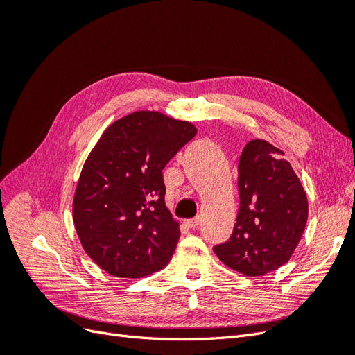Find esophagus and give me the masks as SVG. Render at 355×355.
I'll return each mask as SVG.
<instances>
[{
	"label": "esophagus",
	"mask_w": 355,
	"mask_h": 355,
	"mask_svg": "<svg viewBox=\"0 0 355 355\" xmlns=\"http://www.w3.org/2000/svg\"><path fill=\"white\" fill-rule=\"evenodd\" d=\"M185 223L188 225L189 228H197V227H200V223H201V216L192 218V219H187V220H185Z\"/></svg>",
	"instance_id": "34e87169"
}]
</instances>
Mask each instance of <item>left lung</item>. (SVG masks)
Segmentation results:
<instances>
[{
    "mask_svg": "<svg viewBox=\"0 0 355 355\" xmlns=\"http://www.w3.org/2000/svg\"><path fill=\"white\" fill-rule=\"evenodd\" d=\"M239 196L231 237L213 250L235 271L263 275L295 252L308 219L306 194L280 149L254 139L240 155Z\"/></svg>",
    "mask_w": 355,
    "mask_h": 355,
    "instance_id": "left-lung-1",
    "label": "left lung"
}]
</instances>
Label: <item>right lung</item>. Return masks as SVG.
Instances as JSON below:
<instances>
[{"instance_id": "add662e5", "label": "right lung", "mask_w": 355, "mask_h": 355, "mask_svg": "<svg viewBox=\"0 0 355 355\" xmlns=\"http://www.w3.org/2000/svg\"><path fill=\"white\" fill-rule=\"evenodd\" d=\"M197 135L191 123L139 111L106 128L73 197L80 241L102 270L139 278L164 268L179 240L167 210L163 168Z\"/></svg>"}]
</instances>
